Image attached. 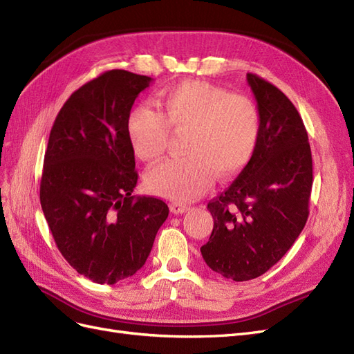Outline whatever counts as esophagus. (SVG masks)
Masks as SVG:
<instances>
[{
  "mask_svg": "<svg viewBox=\"0 0 354 354\" xmlns=\"http://www.w3.org/2000/svg\"><path fill=\"white\" fill-rule=\"evenodd\" d=\"M169 209L173 211L174 214H183V212H186L187 209H189V207L187 205H185V203H180V202H173L169 205Z\"/></svg>",
  "mask_w": 354,
  "mask_h": 354,
  "instance_id": "obj_1",
  "label": "esophagus"
}]
</instances>
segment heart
I'll use <instances>...</instances> for the list:
<instances>
[{
    "label": "heart",
    "mask_w": 354,
    "mask_h": 354,
    "mask_svg": "<svg viewBox=\"0 0 354 354\" xmlns=\"http://www.w3.org/2000/svg\"><path fill=\"white\" fill-rule=\"evenodd\" d=\"M158 108L138 104L127 118V137L145 160H156L165 151L169 128L186 130L185 155L151 168L146 186L155 195L174 201L195 199L216 174L229 178L250 162L259 142L260 113L241 94L205 81H185L158 95Z\"/></svg>",
    "instance_id": "b5f03b06"
}]
</instances>
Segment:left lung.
Wrapping results in <instances>:
<instances>
[{"instance_id":"1","label":"left lung","mask_w":354,"mask_h":354,"mask_svg":"<svg viewBox=\"0 0 354 354\" xmlns=\"http://www.w3.org/2000/svg\"><path fill=\"white\" fill-rule=\"evenodd\" d=\"M260 134L239 177L209 201L214 220L201 254L211 270L243 282L279 261L304 229L313 183L312 151L301 116L273 84L246 73Z\"/></svg>"}]
</instances>
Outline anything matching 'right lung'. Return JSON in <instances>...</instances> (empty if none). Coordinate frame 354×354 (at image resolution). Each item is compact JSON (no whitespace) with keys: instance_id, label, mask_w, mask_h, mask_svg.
<instances>
[{"instance_id":"obj_1","label":"right lung","mask_w":354,"mask_h":354,"mask_svg":"<svg viewBox=\"0 0 354 354\" xmlns=\"http://www.w3.org/2000/svg\"><path fill=\"white\" fill-rule=\"evenodd\" d=\"M152 78L113 69L72 93L50 131L39 201L65 260L95 283L113 285L142 269L164 201L133 196L138 174L127 118Z\"/></svg>"}]
</instances>
